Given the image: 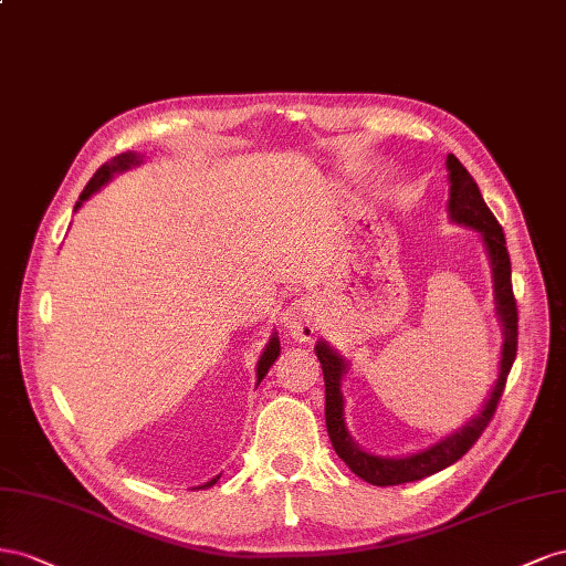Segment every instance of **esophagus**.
I'll list each match as a JSON object with an SVG mask.
<instances>
[{
	"label": "esophagus",
	"mask_w": 566,
	"mask_h": 566,
	"mask_svg": "<svg viewBox=\"0 0 566 566\" xmlns=\"http://www.w3.org/2000/svg\"><path fill=\"white\" fill-rule=\"evenodd\" d=\"M313 303L311 301H296L286 308L284 313V327L289 329L296 342H308V338L315 336V313H313Z\"/></svg>",
	"instance_id": "1"
}]
</instances>
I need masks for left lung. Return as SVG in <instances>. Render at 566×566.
Masks as SVG:
<instances>
[{
    "instance_id": "8db88e82",
    "label": "left lung",
    "mask_w": 566,
    "mask_h": 566,
    "mask_svg": "<svg viewBox=\"0 0 566 566\" xmlns=\"http://www.w3.org/2000/svg\"><path fill=\"white\" fill-rule=\"evenodd\" d=\"M446 166H448V180H450V199H448L450 220L481 232V239L483 244H486V251L491 258L495 313L500 322H503V334H505L503 353H500V375L483 410L474 419H470L464 427H460L455 433L446 436V439H441L439 443L429 446L427 450H419V453H412L408 458H379L373 453H365V450L350 439V433L346 429V419H344V394H342V379L346 375L348 365L342 355L332 350L325 342H317L315 353L322 365V375H325V417H327L329 441L336 450V455L350 467V472L358 474L367 483H373V486H398V483L419 481L458 462L467 450L479 441V436L493 419L497 402L503 398L512 363L516 358V327H520L516 322H520V317H516V301L512 294V265H510V253L505 244V232L497 224L486 201H483L474 177L467 172V168L453 154H448Z\"/></svg>"
}]
</instances>
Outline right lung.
Segmentation results:
<instances>
[{
	"label": "right lung",
	"mask_w": 566,
	"mask_h": 566,
	"mask_svg": "<svg viewBox=\"0 0 566 566\" xmlns=\"http://www.w3.org/2000/svg\"><path fill=\"white\" fill-rule=\"evenodd\" d=\"M139 164H142V156H139V154H133V151L120 154V156H116L113 160H108V164H104L99 170H96V172L92 175V180L87 182V187L83 189V193H80V199H77V203H75V211L92 197L94 191H99V189L111 180L113 175L123 172V170H130L133 166H139ZM277 355H280V338H277V332H274V334L270 336V344L265 346V350H263V355H261V360H258V373H255L258 384L263 381V377L268 375V369L272 367V363L277 360ZM218 479H220V476H216V479H211V481H206L201 489H211Z\"/></svg>",
	"instance_id": "right-lung-1"
}]
</instances>
